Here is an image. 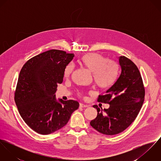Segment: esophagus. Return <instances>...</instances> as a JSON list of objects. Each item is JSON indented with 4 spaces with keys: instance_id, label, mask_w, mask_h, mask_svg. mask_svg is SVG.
Returning <instances> with one entry per match:
<instances>
[{
    "instance_id": "34e87169",
    "label": "esophagus",
    "mask_w": 161,
    "mask_h": 161,
    "mask_svg": "<svg viewBox=\"0 0 161 161\" xmlns=\"http://www.w3.org/2000/svg\"><path fill=\"white\" fill-rule=\"evenodd\" d=\"M79 107H80V108H86V107H88V105H85V104H83V103H80Z\"/></svg>"
}]
</instances>
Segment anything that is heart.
Segmentation results:
<instances>
[{"instance_id":"obj_1","label":"heart","mask_w":161,"mask_h":161,"mask_svg":"<svg viewBox=\"0 0 161 161\" xmlns=\"http://www.w3.org/2000/svg\"><path fill=\"white\" fill-rule=\"evenodd\" d=\"M82 67L93 74V80L100 89L107 90L114 86L119 76L120 67L119 64L113 60L97 53H88L82 55L79 61ZM72 64H68L64 69V76L69 78L74 71ZM80 95L83 92H78Z\"/></svg>"}]
</instances>
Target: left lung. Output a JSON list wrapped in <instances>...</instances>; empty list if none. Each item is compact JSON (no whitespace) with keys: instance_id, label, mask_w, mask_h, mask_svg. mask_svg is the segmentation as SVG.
I'll list each match as a JSON object with an SVG mask.
<instances>
[{"instance_id":"8db88e82","label":"left lung","mask_w":161,"mask_h":161,"mask_svg":"<svg viewBox=\"0 0 161 161\" xmlns=\"http://www.w3.org/2000/svg\"><path fill=\"white\" fill-rule=\"evenodd\" d=\"M121 74L106 95H99L98 102L110 104L108 109L97 105V116L90 123L100 133L114 135L126 130L136 119L142 107L145 89L138 67L129 58L120 56Z\"/></svg>"}]
</instances>
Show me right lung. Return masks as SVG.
Here are the masks:
<instances>
[{"label": "right lung", "mask_w": 161, "mask_h": 161, "mask_svg": "<svg viewBox=\"0 0 161 161\" xmlns=\"http://www.w3.org/2000/svg\"><path fill=\"white\" fill-rule=\"evenodd\" d=\"M74 54L58 49L39 54L24 64L20 72L14 100L26 124L35 132L49 135L64 126L79 106L72 100L56 99L66 67Z\"/></svg>", "instance_id": "1"}]
</instances>
